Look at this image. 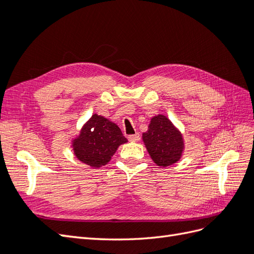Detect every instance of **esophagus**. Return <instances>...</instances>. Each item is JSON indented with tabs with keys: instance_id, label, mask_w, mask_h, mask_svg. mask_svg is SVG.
I'll return each mask as SVG.
<instances>
[{
	"instance_id": "esophagus-1",
	"label": "esophagus",
	"mask_w": 254,
	"mask_h": 254,
	"mask_svg": "<svg viewBox=\"0 0 254 254\" xmlns=\"http://www.w3.org/2000/svg\"><path fill=\"white\" fill-rule=\"evenodd\" d=\"M127 139L129 141H137L139 139V134L136 133V134H133V135H128Z\"/></svg>"
}]
</instances>
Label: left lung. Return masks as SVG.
Listing matches in <instances>:
<instances>
[{"mask_svg": "<svg viewBox=\"0 0 254 254\" xmlns=\"http://www.w3.org/2000/svg\"><path fill=\"white\" fill-rule=\"evenodd\" d=\"M143 140L152 160L161 167L179 161L184 148L182 134L162 115L152 118L148 131L143 134Z\"/></svg>", "mask_w": 254, "mask_h": 254, "instance_id": "left-lung-1", "label": "left lung"}]
</instances>
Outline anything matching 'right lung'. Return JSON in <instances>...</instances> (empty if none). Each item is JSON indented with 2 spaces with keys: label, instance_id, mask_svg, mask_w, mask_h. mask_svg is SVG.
<instances>
[{
  "label": "right lung",
  "instance_id": "obj_1",
  "mask_svg": "<svg viewBox=\"0 0 254 254\" xmlns=\"http://www.w3.org/2000/svg\"><path fill=\"white\" fill-rule=\"evenodd\" d=\"M127 139L120 127L102 116L93 115L82 127L78 138L73 140L75 157L80 161L99 168L107 164L117 148Z\"/></svg>",
  "mask_w": 254,
  "mask_h": 254
}]
</instances>
